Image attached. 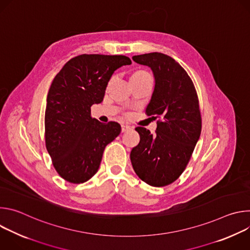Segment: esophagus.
<instances>
[{"label": "esophagus", "instance_id": "esophagus-1", "mask_svg": "<svg viewBox=\"0 0 250 250\" xmlns=\"http://www.w3.org/2000/svg\"><path fill=\"white\" fill-rule=\"evenodd\" d=\"M131 128L130 125H122V131L123 132H125L127 130H129Z\"/></svg>", "mask_w": 250, "mask_h": 250}]
</instances>
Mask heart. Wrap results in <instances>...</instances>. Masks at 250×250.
I'll use <instances>...</instances> for the list:
<instances>
[{
  "label": "heart",
  "instance_id": "heart-1",
  "mask_svg": "<svg viewBox=\"0 0 250 250\" xmlns=\"http://www.w3.org/2000/svg\"><path fill=\"white\" fill-rule=\"evenodd\" d=\"M144 75H148L145 71H138V72H135L132 74V76H144Z\"/></svg>",
  "mask_w": 250,
  "mask_h": 250
}]
</instances>
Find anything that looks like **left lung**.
<instances>
[{
    "label": "left lung",
    "mask_w": 250,
    "mask_h": 250,
    "mask_svg": "<svg viewBox=\"0 0 250 250\" xmlns=\"http://www.w3.org/2000/svg\"><path fill=\"white\" fill-rule=\"evenodd\" d=\"M132 60L152 71L154 89L146 114L158 123L154 135L146 127L135 128L140 140L130 151V161L142 181L163 187L182 174L200 138L199 100L191 78L172 57L153 52Z\"/></svg>",
    "instance_id": "1"
}]
</instances>
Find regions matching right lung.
I'll list each match as a JSON object with an SVG mask.
<instances>
[{
    "instance_id": "right-lung-1",
    "label": "right lung",
    "mask_w": 250,
    "mask_h": 250,
    "mask_svg": "<svg viewBox=\"0 0 250 250\" xmlns=\"http://www.w3.org/2000/svg\"><path fill=\"white\" fill-rule=\"evenodd\" d=\"M131 61L124 55L82 54L70 59L49 88L45 144L53 166L66 181L80 184L97 173L104 150L122 130L120 124L91 118L103 102L114 72Z\"/></svg>"
}]
</instances>
